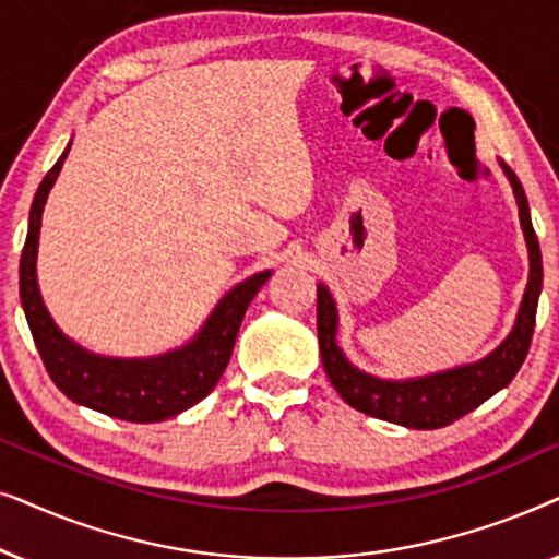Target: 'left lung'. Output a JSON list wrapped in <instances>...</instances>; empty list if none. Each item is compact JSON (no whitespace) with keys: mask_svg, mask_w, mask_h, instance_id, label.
<instances>
[{"mask_svg":"<svg viewBox=\"0 0 559 559\" xmlns=\"http://www.w3.org/2000/svg\"><path fill=\"white\" fill-rule=\"evenodd\" d=\"M503 173L514 188L519 203V221H522L526 249H530V282L519 308V318L509 338L486 356L484 361L457 366V369L432 373L423 379L386 381L358 371L343 356L335 343V328H338V312L325 285H318V343L323 369L343 400L350 407L386 423L412 427V430H438L463 415L480 407L488 396L509 384L522 369L526 354L532 346L534 323H537V302L542 293V251L537 234H534L530 218V203H526L524 188L511 167L503 165Z\"/></svg>","mask_w":559,"mask_h":559,"instance_id":"left-lung-1","label":"left lung"}]
</instances>
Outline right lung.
Returning a JSON list of instances; mask_svg holds the SVG:
<instances>
[{"instance_id":"1","label":"right lung","mask_w":559,"mask_h":559,"mask_svg":"<svg viewBox=\"0 0 559 559\" xmlns=\"http://www.w3.org/2000/svg\"><path fill=\"white\" fill-rule=\"evenodd\" d=\"M68 150L43 178L33 209H29L27 239L20 259V300L25 308L29 333L40 350L45 371L50 373V379L68 400L104 412L109 417L127 419V423H163V419L180 415L205 400L218 384L221 373L226 371L228 358H231L243 312L264 282L270 280V272H259L236 285L218 302V308L213 310L209 323L203 325L193 343L173 350V354L127 361V358L94 356L75 346L58 331L45 310L35 274L43 205L48 201L60 167H63Z\"/></svg>"}]
</instances>
